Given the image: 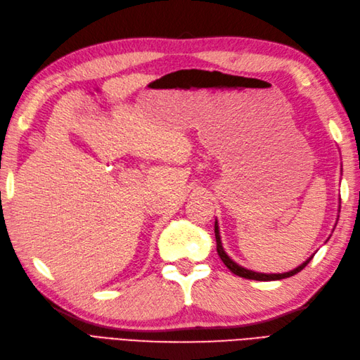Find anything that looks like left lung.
Wrapping results in <instances>:
<instances>
[{"instance_id": "1", "label": "left lung", "mask_w": 360, "mask_h": 360, "mask_svg": "<svg viewBox=\"0 0 360 360\" xmlns=\"http://www.w3.org/2000/svg\"><path fill=\"white\" fill-rule=\"evenodd\" d=\"M215 237H217V250H218V255H219V258L222 259V262L227 265V269L231 271V273H234L236 276H240V277H245V278H250V281H259V282H270V281H282V278H286V277H290V276H294V274H297V273H300L305 265H307L310 261H311V258H313V255L307 259V261H304L301 265H298L297 269H294V270H290V271H288V273H278V274H267V273H257V271H252V270H248V269H245V267H242V265H238L237 262H234L227 254H225V250H224V248H222V243H221V236H219V227H218V221H215Z\"/></svg>"}]
</instances>
